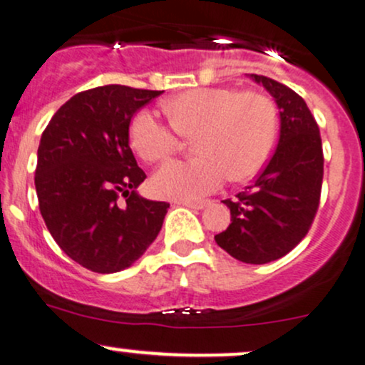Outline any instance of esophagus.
<instances>
[{"label": "esophagus", "mask_w": 365, "mask_h": 365, "mask_svg": "<svg viewBox=\"0 0 365 365\" xmlns=\"http://www.w3.org/2000/svg\"><path fill=\"white\" fill-rule=\"evenodd\" d=\"M178 205L186 206V208H192V210H205L206 206L210 205V201H191V200H181L178 201Z\"/></svg>", "instance_id": "obj_1"}]
</instances>
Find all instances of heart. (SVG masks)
<instances>
[{
    "label": "heart",
    "mask_w": 365,
    "mask_h": 365,
    "mask_svg": "<svg viewBox=\"0 0 365 365\" xmlns=\"http://www.w3.org/2000/svg\"><path fill=\"white\" fill-rule=\"evenodd\" d=\"M164 110L173 128L148 110L135 115L130 125L135 152L147 162H160L181 145L179 135L196 133L200 157L162 165L152 178L157 196L196 200L217 191L228 178L247 181L267 164L276 147L277 108L262 93L197 88L169 98Z\"/></svg>",
    "instance_id": "1"
}]
</instances>
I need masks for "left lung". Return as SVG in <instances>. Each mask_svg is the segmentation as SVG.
Returning a JSON list of instances; mask_svg holds the SVG:
<instances>
[{
	"mask_svg": "<svg viewBox=\"0 0 365 365\" xmlns=\"http://www.w3.org/2000/svg\"><path fill=\"white\" fill-rule=\"evenodd\" d=\"M249 78L267 89L279 108V140L265 168L237 200H225L232 223L217 244L245 264L281 259L312 227L323 181L320 130L303 98L265 76Z\"/></svg>",
	"mask_w": 365,
	"mask_h": 365,
	"instance_id": "8db88e82",
	"label": "left lung"
}]
</instances>
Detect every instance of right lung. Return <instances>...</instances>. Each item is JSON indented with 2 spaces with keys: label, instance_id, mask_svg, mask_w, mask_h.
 Wrapping results in <instances>:
<instances>
[{
  "label": "right lung",
  "instance_id": "right-lung-1",
  "mask_svg": "<svg viewBox=\"0 0 365 365\" xmlns=\"http://www.w3.org/2000/svg\"><path fill=\"white\" fill-rule=\"evenodd\" d=\"M164 91L108 84L66 101L37 152L38 208L57 245L93 272L127 269L159 235L169 203L137 192L147 178L130 148L133 115Z\"/></svg>",
  "mask_w": 365,
  "mask_h": 365
}]
</instances>
